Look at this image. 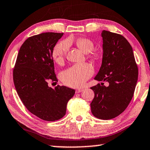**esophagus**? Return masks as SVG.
Instances as JSON below:
<instances>
[{
    "mask_svg": "<svg viewBox=\"0 0 150 150\" xmlns=\"http://www.w3.org/2000/svg\"><path fill=\"white\" fill-rule=\"evenodd\" d=\"M82 91H83V89H77V90L75 91V92L77 93H80V92H81Z\"/></svg>",
    "mask_w": 150,
    "mask_h": 150,
    "instance_id": "obj_1",
    "label": "esophagus"
}]
</instances>
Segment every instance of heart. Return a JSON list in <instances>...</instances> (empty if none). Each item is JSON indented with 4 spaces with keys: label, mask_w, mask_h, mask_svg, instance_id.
<instances>
[{
    "label": "heart",
    "mask_w": 150,
    "mask_h": 150,
    "mask_svg": "<svg viewBox=\"0 0 150 150\" xmlns=\"http://www.w3.org/2000/svg\"><path fill=\"white\" fill-rule=\"evenodd\" d=\"M75 44L85 54H88L94 48V44L91 40L86 38H81L75 40ZM69 49L67 42L62 41L57 44L52 50V58L58 64H62L65 59ZM89 58L97 61L100 58V54L93 52L89 55ZM93 73L92 66L88 63L75 64L64 71L61 74V79L67 86L70 87H79L84 84Z\"/></svg>",
    "instance_id": "heart-1"
}]
</instances>
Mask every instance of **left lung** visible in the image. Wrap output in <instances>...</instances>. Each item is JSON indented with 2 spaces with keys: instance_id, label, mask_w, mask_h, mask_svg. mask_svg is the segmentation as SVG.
I'll return each mask as SVG.
<instances>
[{
  "instance_id": "8db88e82",
  "label": "left lung",
  "mask_w": 150,
  "mask_h": 150,
  "mask_svg": "<svg viewBox=\"0 0 150 150\" xmlns=\"http://www.w3.org/2000/svg\"><path fill=\"white\" fill-rule=\"evenodd\" d=\"M103 57L94 79L108 82L91 87L94 98L90 104L95 117L109 120L123 112L133 96L138 79V68L132 47L122 35L103 30Z\"/></svg>"
}]
</instances>
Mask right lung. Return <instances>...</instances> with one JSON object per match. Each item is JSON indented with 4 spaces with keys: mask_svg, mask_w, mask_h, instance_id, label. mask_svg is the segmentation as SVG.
Returning a JSON list of instances; mask_svg holds the SVG:
<instances>
[{
    "mask_svg": "<svg viewBox=\"0 0 150 150\" xmlns=\"http://www.w3.org/2000/svg\"><path fill=\"white\" fill-rule=\"evenodd\" d=\"M63 33L46 32L28 38L22 44L13 69V81L26 108L41 119L54 121L65 115L75 89L48 82L58 81L52 50Z\"/></svg>",
    "mask_w": 150,
    "mask_h": 150,
    "instance_id": "1",
    "label": "right lung"
}]
</instances>
